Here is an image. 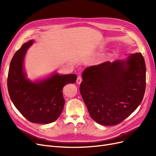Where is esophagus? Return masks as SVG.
Returning <instances> with one entry per match:
<instances>
[{
    "mask_svg": "<svg viewBox=\"0 0 156 156\" xmlns=\"http://www.w3.org/2000/svg\"><path fill=\"white\" fill-rule=\"evenodd\" d=\"M81 81H82V78H81V77H77V84H80L81 83Z\"/></svg>",
    "mask_w": 156,
    "mask_h": 156,
    "instance_id": "1",
    "label": "esophagus"
}]
</instances>
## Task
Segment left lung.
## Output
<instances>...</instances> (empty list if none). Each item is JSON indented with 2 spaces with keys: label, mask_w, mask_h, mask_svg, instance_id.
<instances>
[{
  "label": "left lung",
  "mask_w": 156,
  "mask_h": 156,
  "mask_svg": "<svg viewBox=\"0 0 156 156\" xmlns=\"http://www.w3.org/2000/svg\"><path fill=\"white\" fill-rule=\"evenodd\" d=\"M80 93L92 119L103 126L120 124L142 101L146 88V65L140 53L126 60L87 68Z\"/></svg>",
  "instance_id": "obj_1"
}]
</instances>
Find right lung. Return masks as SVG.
Masks as SVG:
<instances>
[{
	"mask_svg": "<svg viewBox=\"0 0 156 156\" xmlns=\"http://www.w3.org/2000/svg\"><path fill=\"white\" fill-rule=\"evenodd\" d=\"M33 42L24 44L14 54L8 71V89L13 105L25 119L32 123L46 124L56 121L62 113L65 103L62 88L74 83L77 75L54 73L36 82L28 79L23 62Z\"/></svg>",
	"mask_w": 156,
	"mask_h": 156,
	"instance_id": "obj_1",
	"label": "right lung"
}]
</instances>
